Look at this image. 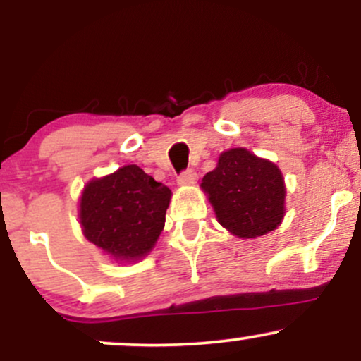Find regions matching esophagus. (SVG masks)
I'll list each match as a JSON object with an SVG mask.
<instances>
[{"label":"esophagus","instance_id":"esophagus-1","mask_svg":"<svg viewBox=\"0 0 361 361\" xmlns=\"http://www.w3.org/2000/svg\"><path fill=\"white\" fill-rule=\"evenodd\" d=\"M195 180H197V173L193 169H186V171L178 176V183L180 185H192L195 183Z\"/></svg>","mask_w":361,"mask_h":361}]
</instances>
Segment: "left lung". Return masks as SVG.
<instances>
[{
    "label": "left lung",
    "mask_w": 361,
    "mask_h": 361,
    "mask_svg": "<svg viewBox=\"0 0 361 361\" xmlns=\"http://www.w3.org/2000/svg\"><path fill=\"white\" fill-rule=\"evenodd\" d=\"M202 188L217 221L231 234L252 239L280 226L285 215V183L276 164L235 147L222 152Z\"/></svg>",
    "instance_id": "1"
}]
</instances>
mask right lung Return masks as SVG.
<instances>
[{"mask_svg":"<svg viewBox=\"0 0 361 361\" xmlns=\"http://www.w3.org/2000/svg\"><path fill=\"white\" fill-rule=\"evenodd\" d=\"M171 190L135 164L94 178L80 200L85 238L117 261H137L154 247Z\"/></svg>","mask_w":361,"mask_h":361,"instance_id":"1","label":"right lung"}]
</instances>
